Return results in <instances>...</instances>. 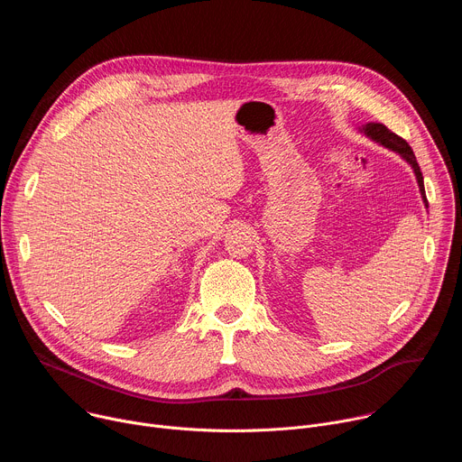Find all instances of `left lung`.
I'll list each match as a JSON object with an SVG mask.
<instances>
[{
    "label": "left lung",
    "mask_w": 462,
    "mask_h": 462,
    "mask_svg": "<svg viewBox=\"0 0 462 462\" xmlns=\"http://www.w3.org/2000/svg\"><path fill=\"white\" fill-rule=\"evenodd\" d=\"M360 131H362L364 135H367L371 141H374V143L385 146L387 150H391V152H394V153H399V155L413 168L415 177H417V182H419V188H420L422 201H424V205H426V208H428V199H426V191H424L422 171H420V166H419V162H417V159H415V153H413V150L410 148V144H408L402 137L394 135L391 129H387V127H385L383 124H380V122H369V124L362 125Z\"/></svg>",
    "instance_id": "left-lung-1"
}]
</instances>
